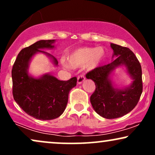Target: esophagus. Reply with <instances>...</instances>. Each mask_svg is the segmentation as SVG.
I'll return each instance as SVG.
<instances>
[{
    "instance_id": "obj_1",
    "label": "esophagus",
    "mask_w": 155,
    "mask_h": 155,
    "mask_svg": "<svg viewBox=\"0 0 155 155\" xmlns=\"http://www.w3.org/2000/svg\"><path fill=\"white\" fill-rule=\"evenodd\" d=\"M84 80H85V76H84V75L83 74H80V75L78 76L77 77V82L78 84H81L82 82H83Z\"/></svg>"
}]
</instances>
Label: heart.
Returning a JSON list of instances; mask_svg holds the SVG:
<instances>
[{
	"mask_svg": "<svg viewBox=\"0 0 155 155\" xmlns=\"http://www.w3.org/2000/svg\"><path fill=\"white\" fill-rule=\"evenodd\" d=\"M104 54V51L101 47L81 48L72 53L68 58V63L74 68L87 65L89 68H94L100 63Z\"/></svg>",
	"mask_w": 155,
	"mask_h": 155,
	"instance_id": "b5f03b06",
	"label": "heart"
}]
</instances>
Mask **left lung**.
Segmentation results:
<instances>
[{"label": "left lung", "mask_w": 155, "mask_h": 155, "mask_svg": "<svg viewBox=\"0 0 155 155\" xmlns=\"http://www.w3.org/2000/svg\"><path fill=\"white\" fill-rule=\"evenodd\" d=\"M114 56H117L110 64L99 66L86 74L93 80L96 89L90 101L96 112L106 119H116L127 114L137 104L142 93V67L137 58L129 48L111 44ZM126 66L134 80L130 87L114 89L109 79L113 70L119 65Z\"/></svg>", "instance_id": "1"}]
</instances>
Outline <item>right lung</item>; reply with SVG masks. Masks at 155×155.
Masks as SVG:
<instances>
[{"label":"right lung","instance_id":"right-lung-1","mask_svg":"<svg viewBox=\"0 0 155 155\" xmlns=\"http://www.w3.org/2000/svg\"><path fill=\"white\" fill-rule=\"evenodd\" d=\"M55 40H41L30 46L23 48L18 54L12 68L13 96L19 107L34 118L51 120L58 117L65 110L68 93L76 86L77 79L73 77L68 81H60L49 74L34 79L28 75L29 61L37 52L44 53L58 61L40 48H52Z\"/></svg>","mask_w":155,"mask_h":155}]
</instances>
